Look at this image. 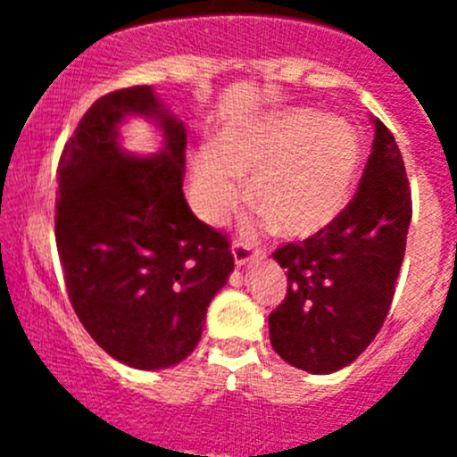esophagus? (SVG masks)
I'll return each instance as SVG.
<instances>
[{
    "mask_svg": "<svg viewBox=\"0 0 457 457\" xmlns=\"http://www.w3.org/2000/svg\"><path fill=\"white\" fill-rule=\"evenodd\" d=\"M232 254H234V262H237L238 267H243V265H245V262H250L252 258L258 256V252L250 245V243H245V241H241V238H237V241L232 243Z\"/></svg>",
    "mask_w": 457,
    "mask_h": 457,
    "instance_id": "34e87169",
    "label": "esophagus"
}]
</instances>
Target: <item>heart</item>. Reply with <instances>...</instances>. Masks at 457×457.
I'll return each instance as SVG.
<instances>
[{
	"label": "heart",
	"mask_w": 457,
	"mask_h": 457,
	"mask_svg": "<svg viewBox=\"0 0 457 457\" xmlns=\"http://www.w3.org/2000/svg\"><path fill=\"white\" fill-rule=\"evenodd\" d=\"M361 145L353 128L314 110H285L234 128L195 156L196 212L210 223L228 219L252 195L261 203L254 228L280 223L289 238H310L329 228L356 177Z\"/></svg>",
	"instance_id": "heart-1"
}]
</instances>
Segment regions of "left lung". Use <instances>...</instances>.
Instances as JSON below:
<instances>
[{
    "label": "left lung",
    "mask_w": 457,
    "mask_h": 457,
    "mask_svg": "<svg viewBox=\"0 0 457 457\" xmlns=\"http://www.w3.org/2000/svg\"><path fill=\"white\" fill-rule=\"evenodd\" d=\"M371 121V154L349 205L329 228L271 254L289 280L270 314L271 347L303 371L331 373L356 361L394 301L411 190L394 135L380 119Z\"/></svg>",
    "instance_id": "obj_1"
}]
</instances>
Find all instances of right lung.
Listing matches in <instances>:
<instances>
[{
    "label": "right lung",
    "mask_w": 457,
    "mask_h": 457,
    "mask_svg": "<svg viewBox=\"0 0 457 457\" xmlns=\"http://www.w3.org/2000/svg\"><path fill=\"white\" fill-rule=\"evenodd\" d=\"M164 135L154 157L118 145L128 116ZM186 126L150 86L87 108L59 159L54 237L68 298L95 343L135 370H165L199 345L205 312L234 270L228 237L183 196Z\"/></svg>",
    "instance_id": "right-lung-1"
}]
</instances>
